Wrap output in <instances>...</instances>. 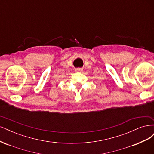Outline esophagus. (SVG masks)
I'll return each mask as SVG.
<instances>
[{
	"label": "esophagus",
	"mask_w": 154,
	"mask_h": 154,
	"mask_svg": "<svg viewBox=\"0 0 154 154\" xmlns=\"http://www.w3.org/2000/svg\"><path fill=\"white\" fill-rule=\"evenodd\" d=\"M76 71L79 72H82L83 71V69L81 68H78V69H76Z\"/></svg>",
	"instance_id": "obj_1"
}]
</instances>
